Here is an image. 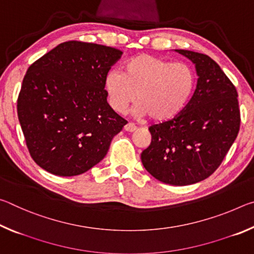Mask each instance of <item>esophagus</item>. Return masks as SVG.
Here are the masks:
<instances>
[{"label": "esophagus", "instance_id": "esophagus-1", "mask_svg": "<svg viewBox=\"0 0 254 254\" xmlns=\"http://www.w3.org/2000/svg\"><path fill=\"white\" fill-rule=\"evenodd\" d=\"M124 130H126L127 132H134L136 130V127L134 123L128 122L126 124V127H124Z\"/></svg>", "mask_w": 254, "mask_h": 254}]
</instances>
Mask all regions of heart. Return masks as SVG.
Wrapping results in <instances>:
<instances>
[{
	"label": "heart",
	"mask_w": 254,
	"mask_h": 254,
	"mask_svg": "<svg viewBox=\"0 0 254 254\" xmlns=\"http://www.w3.org/2000/svg\"><path fill=\"white\" fill-rule=\"evenodd\" d=\"M195 88V74L187 64L139 55L127 60L123 72L111 70L105 91L112 109L126 113L133 102L137 114L167 121L182 112Z\"/></svg>",
	"instance_id": "b5f03b06"
}]
</instances>
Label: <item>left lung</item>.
<instances>
[{
  "label": "left lung",
  "instance_id": "obj_1",
  "mask_svg": "<svg viewBox=\"0 0 254 254\" xmlns=\"http://www.w3.org/2000/svg\"><path fill=\"white\" fill-rule=\"evenodd\" d=\"M195 64L197 86L185 109L149 127L151 143L141 153L154 178L174 186L201 182L216 170L240 130L238 92L207 55L176 50Z\"/></svg>",
  "mask_w": 254,
  "mask_h": 254
}]
</instances>
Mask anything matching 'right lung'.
<instances>
[{
  "label": "right lung",
  "mask_w": 254,
  "mask_h": 254,
  "mask_svg": "<svg viewBox=\"0 0 254 254\" xmlns=\"http://www.w3.org/2000/svg\"><path fill=\"white\" fill-rule=\"evenodd\" d=\"M112 47L67 41L28 68L18 118L30 156L50 174L70 177L97 165L127 123L106 101L105 77L121 58Z\"/></svg>",
  "instance_id": "obj_1"
}]
</instances>
